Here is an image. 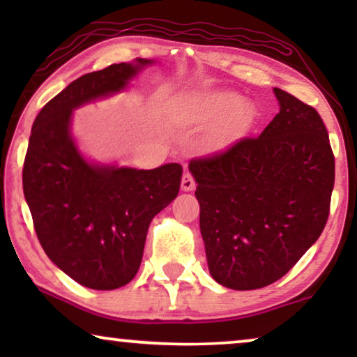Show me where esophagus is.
Masks as SVG:
<instances>
[{
	"label": "esophagus",
	"mask_w": 357,
	"mask_h": 357,
	"mask_svg": "<svg viewBox=\"0 0 357 357\" xmlns=\"http://www.w3.org/2000/svg\"><path fill=\"white\" fill-rule=\"evenodd\" d=\"M180 188H182L183 192H193V190L197 188V183H195L193 177H192V175H190L188 172L183 174L182 183H180Z\"/></svg>",
	"instance_id": "esophagus-1"
}]
</instances>
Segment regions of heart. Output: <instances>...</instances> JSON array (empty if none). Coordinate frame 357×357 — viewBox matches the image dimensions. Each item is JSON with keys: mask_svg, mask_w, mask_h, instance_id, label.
Returning a JSON list of instances; mask_svg holds the SVG:
<instances>
[{"mask_svg": "<svg viewBox=\"0 0 357 357\" xmlns=\"http://www.w3.org/2000/svg\"><path fill=\"white\" fill-rule=\"evenodd\" d=\"M241 96L229 91H214L192 96L183 102L182 107H180L177 114V121L180 125L185 126L213 125L216 123V121L222 120L224 116H227L237 106L241 105ZM250 107L242 105L232 116L228 114V119L223 118L225 120L218 125V128H214L211 131V135H209L208 138L209 143H221V141L226 139L237 126H241L243 121L250 116Z\"/></svg>", "mask_w": 357, "mask_h": 357, "instance_id": "heart-1", "label": "heart"}]
</instances>
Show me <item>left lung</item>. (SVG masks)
<instances>
[{
    "instance_id": "left-lung-1",
    "label": "left lung",
    "mask_w": 357,
    "mask_h": 357,
    "mask_svg": "<svg viewBox=\"0 0 357 357\" xmlns=\"http://www.w3.org/2000/svg\"><path fill=\"white\" fill-rule=\"evenodd\" d=\"M280 114L257 138L188 164L213 280L260 289L317 242L330 213L335 158L314 107L273 89Z\"/></svg>"
}]
</instances>
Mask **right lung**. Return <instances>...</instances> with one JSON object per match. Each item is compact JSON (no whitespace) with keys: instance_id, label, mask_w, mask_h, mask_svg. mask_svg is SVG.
I'll return each mask as SVG.
<instances>
[{"instance_id":"add662e5","label":"right lung","mask_w":357,"mask_h":357,"mask_svg":"<svg viewBox=\"0 0 357 357\" xmlns=\"http://www.w3.org/2000/svg\"><path fill=\"white\" fill-rule=\"evenodd\" d=\"M154 63L136 58L77 77L32 125L22 187L38 242L91 289H116L136 276L149 224L178 195L183 170L175 162L151 170L92 162L73 138V112L125 91Z\"/></svg>"}]
</instances>
